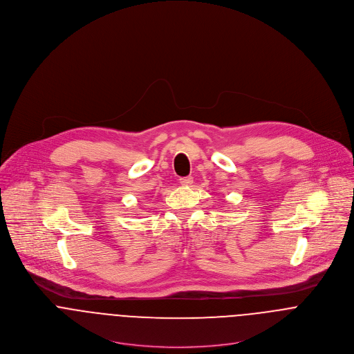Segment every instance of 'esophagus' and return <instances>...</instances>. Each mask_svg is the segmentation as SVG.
<instances>
[{"label": "esophagus", "instance_id": "obj_1", "mask_svg": "<svg viewBox=\"0 0 354 354\" xmlns=\"http://www.w3.org/2000/svg\"><path fill=\"white\" fill-rule=\"evenodd\" d=\"M194 183V178L192 177H181L180 178V184L183 185V187H188V185H191Z\"/></svg>", "mask_w": 354, "mask_h": 354}]
</instances>
